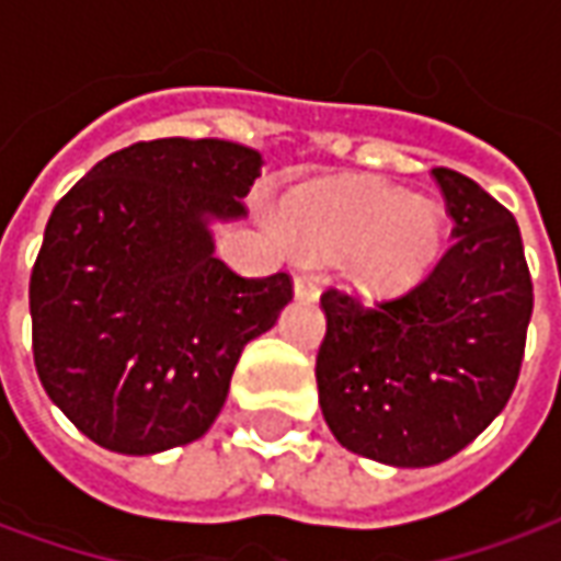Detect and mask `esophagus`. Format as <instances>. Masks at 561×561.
Here are the masks:
<instances>
[{"label": "esophagus", "instance_id": "obj_1", "mask_svg": "<svg viewBox=\"0 0 561 561\" xmlns=\"http://www.w3.org/2000/svg\"><path fill=\"white\" fill-rule=\"evenodd\" d=\"M294 294L297 300H316L318 297V279L312 273H297L294 276Z\"/></svg>", "mask_w": 561, "mask_h": 561}]
</instances>
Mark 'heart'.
Wrapping results in <instances>:
<instances>
[{
  "label": "heart",
  "instance_id": "1",
  "mask_svg": "<svg viewBox=\"0 0 561 561\" xmlns=\"http://www.w3.org/2000/svg\"><path fill=\"white\" fill-rule=\"evenodd\" d=\"M282 233L304 255H348V276L369 297L414 288L442 257L445 213L409 201L373 176L306 183L282 201Z\"/></svg>",
  "mask_w": 561,
  "mask_h": 561
}]
</instances>
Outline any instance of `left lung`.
Returning <instances> with one entry per match:
<instances>
[{"mask_svg":"<svg viewBox=\"0 0 561 561\" xmlns=\"http://www.w3.org/2000/svg\"><path fill=\"white\" fill-rule=\"evenodd\" d=\"M454 245L400 297L366 306L328 288L318 402L330 433L402 469L445 462L493 423L517 388L531 276L517 219L481 185L433 168Z\"/></svg>","mask_w":561,"mask_h":561,"instance_id":"1","label":"left lung"}]
</instances>
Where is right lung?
Returning a JSON list of instances; mask_svg holds the SVG:
<instances>
[{
	"label": "right lung",
	"mask_w": 561,
	"mask_h": 561,
	"mask_svg": "<svg viewBox=\"0 0 561 561\" xmlns=\"http://www.w3.org/2000/svg\"><path fill=\"white\" fill-rule=\"evenodd\" d=\"M261 164L231 140H138L59 197L30 276L32 357L95 445L144 457L201 438L245 342L294 297L288 273L245 279L213 255L207 221L243 216Z\"/></svg>",
	"instance_id": "right-lung-1"
}]
</instances>
